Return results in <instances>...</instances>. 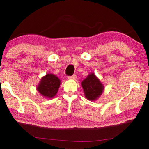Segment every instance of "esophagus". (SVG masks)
Wrapping results in <instances>:
<instances>
[{
	"label": "esophagus",
	"mask_w": 149,
	"mask_h": 149,
	"mask_svg": "<svg viewBox=\"0 0 149 149\" xmlns=\"http://www.w3.org/2000/svg\"><path fill=\"white\" fill-rule=\"evenodd\" d=\"M69 79H71V80H75L76 78V75H73L71 76H69Z\"/></svg>",
	"instance_id": "34e87169"
}]
</instances>
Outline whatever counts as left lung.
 <instances>
[{"mask_svg":"<svg viewBox=\"0 0 149 149\" xmlns=\"http://www.w3.org/2000/svg\"><path fill=\"white\" fill-rule=\"evenodd\" d=\"M81 85L85 98L90 101L98 100L104 90V85L94 73H90L87 78L82 81Z\"/></svg>","mask_w":149,"mask_h":149,"instance_id":"left-lung-1","label":"left lung"}]
</instances>
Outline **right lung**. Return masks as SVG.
<instances>
[{"label":"right lung","instance_id":"obj_1","mask_svg":"<svg viewBox=\"0 0 149 149\" xmlns=\"http://www.w3.org/2000/svg\"><path fill=\"white\" fill-rule=\"evenodd\" d=\"M61 80L57 76L52 73H47L42 76L36 90L42 97L47 99H52L57 95Z\"/></svg>","mask_w":149,"mask_h":149}]
</instances>
